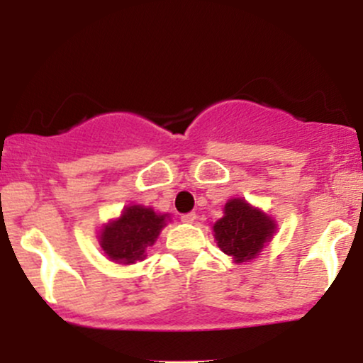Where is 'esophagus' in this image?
Instances as JSON below:
<instances>
[{
	"instance_id": "obj_1",
	"label": "esophagus",
	"mask_w": 363,
	"mask_h": 363,
	"mask_svg": "<svg viewBox=\"0 0 363 363\" xmlns=\"http://www.w3.org/2000/svg\"><path fill=\"white\" fill-rule=\"evenodd\" d=\"M181 220L184 223H194V220H196V213H184L181 216Z\"/></svg>"
}]
</instances>
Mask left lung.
<instances>
[{"mask_svg":"<svg viewBox=\"0 0 363 363\" xmlns=\"http://www.w3.org/2000/svg\"><path fill=\"white\" fill-rule=\"evenodd\" d=\"M218 247L237 262L252 259L262 245L273 237L274 223L259 210H254L242 199H230L225 215L213 227Z\"/></svg>","mask_w":363,"mask_h":363,"instance_id":"obj_1","label":"left lung"}]
</instances>
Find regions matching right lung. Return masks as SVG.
Wrapping results in <instances>:
<instances>
[{
    "label": "right lung",
    "mask_w": 363,
    "mask_h": 363,
    "mask_svg": "<svg viewBox=\"0 0 363 363\" xmlns=\"http://www.w3.org/2000/svg\"><path fill=\"white\" fill-rule=\"evenodd\" d=\"M164 225L165 215H157L152 208L128 206L119 220L102 228L101 245L111 259L133 264L143 259Z\"/></svg>",
    "instance_id": "add662e5"
}]
</instances>
